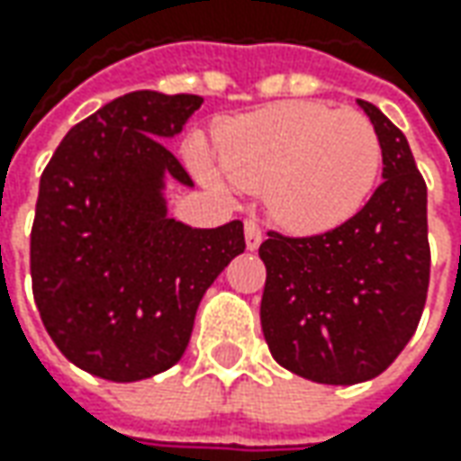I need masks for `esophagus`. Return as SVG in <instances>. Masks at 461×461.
Returning a JSON list of instances; mask_svg holds the SVG:
<instances>
[{"mask_svg":"<svg viewBox=\"0 0 461 461\" xmlns=\"http://www.w3.org/2000/svg\"><path fill=\"white\" fill-rule=\"evenodd\" d=\"M243 230H246V249L249 251H257L258 246H261V240H264V233H261L258 222L249 218V221L243 222Z\"/></svg>","mask_w":461,"mask_h":461,"instance_id":"1","label":"esophagus"}]
</instances>
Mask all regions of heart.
<instances>
[{
    "label": "heart",
    "mask_w": 461,
    "mask_h": 461,
    "mask_svg": "<svg viewBox=\"0 0 461 461\" xmlns=\"http://www.w3.org/2000/svg\"><path fill=\"white\" fill-rule=\"evenodd\" d=\"M194 164L207 182L222 185L203 151ZM380 167V135L369 117L323 102L269 104L230 120L221 133L222 174L246 192H264L272 218L293 233L348 221L366 203Z\"/></svg>",
    "instance_id": "b5f03b06"
}]
</instances>
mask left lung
Masks as SVG:
<instances>
[{
	"mask_svg": "<svg viewBox=\"0 0 461 461\" xmlns=\"http://www.w3.org/2000/svg\"><path fill=\"white\" fill-rule=\"evenodd\" d=\"M382 146V182L339 228L258 246L267 267L261 330L293 375L357 384L382 375L416 333L429 293L426 182L405 135L359 99Z\"/></svg>",
	"mask_w": 461,
	"mask_h": 461,
	"instance_id": "8db88e82",
	"label": "left lung"
}]
</instances>
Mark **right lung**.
Wrapping results in <instances>:
<instances>
[{
  "label": "right lung",
  "instance_id": "obj_1",
  "mask_svg": "<svg viewBox=\"0 0 461 461\" xmlns=\"http://www.w3.org/2000/svg\"><path fill=\"white\" fill-rule=\"evenodd\" d=\"M197 95L131 92L74 125L41 176L30 233L43 326L79 369L138 382L182 359L207 287L243 254V222L168 218L167 179L192 186L168 138Z\"/></svg>",
  "mask_w": 461,
  "mask_h": 461
}]
</instances>
